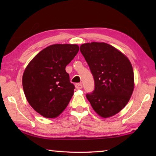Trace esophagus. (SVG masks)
<instances>
[{"mask_svg": "<svg viewBox=\"0 0 156 156\" xmlns=\"http://www.w3.org/2000/svg\"><path fill=\"white\" fill-rule=\"evenodd\" d=\"M75 86H76V88L77 89H80L83 88V84H82L81 83H76L75 84Z\"/></svg>", "mask_w": 156, "mask_h": 156, "instance_id": "34e87169", "label": "esophagus"}]
</instances>
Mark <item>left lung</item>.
Here are the masks:
<instances>
[{"label":"left lung","instance_id":"left-lung-1","mask_svg":"<svg viewBox=\"0 0 156 156\" xmlns=\"http://www.w3.org/2000/svg\"><path fill=\"white\" fill-rule=\"evenodd\" d=\"M80 52L93 75L95 88L86 97L102 118L114 115L127 104L134 88V75L127 57L105 43L83 44Z\"/></svg>","mask_w":156,"mask_h":156}]
</instances>
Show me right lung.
I'll return each instance as SVG.
<instances>
[{"label": "right lung", "mask_w": 156, "mask_h": 156, "mask_svg": "<svg viewBox=\"0 0 156 156\" xmlns=\"http://www.w3.org/2000/svg\"><path fill=\"white\" fill-rule=\"evenodd\" d=\"M78 51L77 44H52L39 52L26 67L23 76L25 97L44 117L56 118L72 98L75 87L65 67Z\"/></svg>", "instance_id": "1"}]
</instances>
